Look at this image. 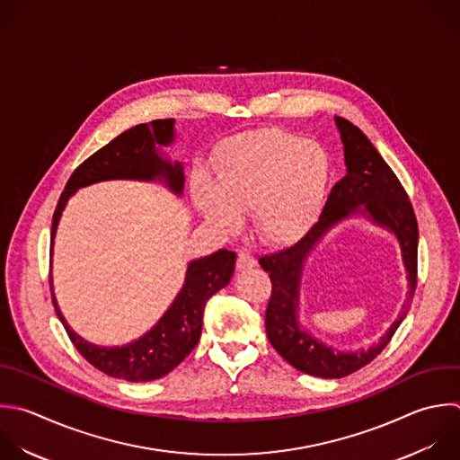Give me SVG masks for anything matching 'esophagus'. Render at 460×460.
<instances>
[{
  "label": "esophagus",
  "instance_id": "1",
  "mask_svg": "<svg viewBox=\"0 0 460 460\" xmlns=\"http://www.w3.org/2000/svg\"><path fill=\"white\" fill-rule=\"evenodd\" d=\"M255 266H257L255 257L250 255L248 252L241 250L239 255H237V270H239V271H244V270H252V268H255Z\"/></svg>",
  "mask_w": 460,
  "mask_h": 460
}]
</instances>
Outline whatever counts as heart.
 Wrapping results in <instances>:
<instances>
[{"mask_svg":"<svg viewBox=\"0 0 460 460\" xmlns=\"http://www.w3.org/2000/svg\"><path fill=\"white\" fill-rule=\"evenodd\" d=\"M329 178L331 160L320 144L282 129H259L217 146L212 183L199 178L192 198L221 232H235L241 216L252 212L264 243L288 246L316 223Z\"/></svg>","mask_w":460,"mask_h":460,"instance_id":"obj_1","label":"heart"}]
</instances>
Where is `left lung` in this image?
<instances>
[{"label":"left lung","instance_id":"obj_1","mask_svg":"<svg viewBox=\"0 0 460 460\" xmlns=\"http://www.w3.org/2000/svg\"><path fill=\"white\" fill-rule=\"evenodd\" d=\"M334 122L343 144L347 174L332 187L318 223L296 244L259 259L271 280V298L266 307L268 340L296 370L327 379L345 377L359 370L392 340L413 298L419 239L411 203L394 171L354 124L341 117H334ZM352 215H363L396 237L407 271L409 293L398 318L377 344L359 351H338L301 327L297 314L299 280L303 262L321 237Z\"/></svg>","mask_w":460,"mask_h":460}]
</instances>
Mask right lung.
Returning a JSON list of instances; mask_svg holds the SVG:
<instances>
[{
    "label": "right lung",
    "instance_id": "obj_1",
    "mask_svg": "<svg viewBox=\"0 0 460 460\" xmlns=\"http://www.w3.org/2000/svg\"><path fill=\"white\" fill-rule=\"evenodd\" d=\"M174 138V119L153 120L124 131L81 164L59 198L52 221V248L63 210L68 199L83 187L108 180L160 181L171 192L181 196L185 187L183 164L171 162L162 153V147L171 146ZM235 259L237 255L234 252L223 248L190 261L183 288L171 307L144 336L122 347H101L79 336L63 316L50 279L52 300L72 343L86 361L111 377L133 383L153 381L176 368L198 345L205 304L214 293L228 286L235 270Z\"/></svg>",
    "mask_w": 460,
    "mask_h": 460
}]
</instances>
